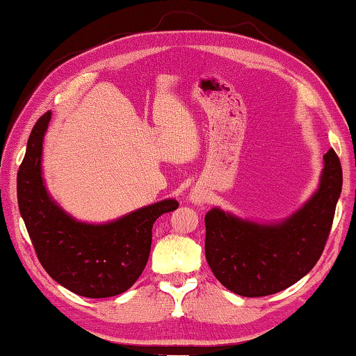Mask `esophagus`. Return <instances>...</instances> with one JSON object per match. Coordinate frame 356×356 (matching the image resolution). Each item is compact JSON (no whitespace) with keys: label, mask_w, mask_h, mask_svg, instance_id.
I'll return each instance as SVG.
<instances>
[{"label":"esophagus","mask_w":356,"mask_h":356,"mask_svg":"<svg viewBox=\"0 0 356 356\" xmlns=\"http://www.w3.org/2000/svg\"><path fill=\"white\" fill-rule=\"evenodd\" d=\"M191 201L196 202V204H202L206 201V195L200 190H193L191 191Z\"/></svg>","instance_id":"obj_1"}]
</instances>
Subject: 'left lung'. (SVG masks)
<instances>
[{
    "mask_svg": "<svg viewBox=\"0 0 356 356\" xmlns=\"http://www.w3.org/2000/svg\"><path fill=\"white\" fill-rule=\"evenodd\" d=\"M323 160L317 193L284 223L244 222L220 209L206 213V259L220 284L241 296H268L296 284L317 264L342 190L339 156L330 149Z\"/></svg>",
    "mask_w": 356,
    "mask_h": 356,
    "instance_id": "1",
    "label": "left lung"
}]
</instances>
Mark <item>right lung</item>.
Returning <instances> with one entry per match:
<instances>
[{"label": "right lung", "mask_w": 356, "mask_h": 356, "mask_svg": "<svg viewBox=\"0 0 356 356\" xmlns=\"http://www.w3.org/2000/svg\"><path fill=\"white\" fill-rule=\"evenodd\" d=\"M50 111L31 129L17 172V200L39 263L54 280L86 298H109L127 291L147 264L152 227L176 200L138 209L107 225H87L61 211L49 198L41 177L42 139Z\"/></svg>", "instance_id": "right-lung-1"}]
</instances>
